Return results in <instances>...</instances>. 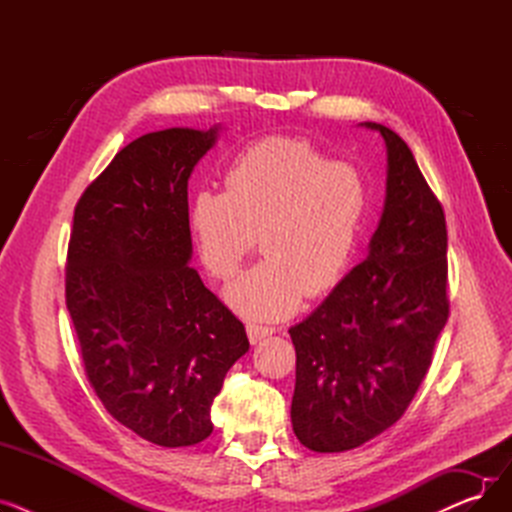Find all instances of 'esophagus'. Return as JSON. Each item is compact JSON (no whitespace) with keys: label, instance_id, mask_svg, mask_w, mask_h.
<instances>
[{"label":"esophagus","instance_id":"esophagus-1","mask_svg":"<svg viewBox=\"0 0 512 512\" xmlns=\"http://www.w3.org/2000/svg\"><path fill=\"white\" fill-rule=\"evenodd\" d=\"M276 330L270 328V326H257V324H249L247 326V334H249V340L251 344H259L261 340H265L267 336H272Z\"/></svg>","mask_w":512,"mask_h":512}]
</instances>
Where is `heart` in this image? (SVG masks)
I'll return each mask as SVG.
<instances>
[{
  "instance_id": "obj_1",
  "label": "heart",
  "mask_w": 512,
  "mask_h": 512,
  "mask_svg": "<svg viewBox=\"0 0 512 512\" xmlns=\"http://www.w3.org/2000/svg\"><path fill=\"white\" fill-rule=\"evenodd\" d=\"M226 191H197L188 205L197 253L207 272L230 280L257 234L265 257L226 288L247 319H278L303 294L330 292L363 236L369 182L346 161L303 139L270 137L242 149L226 170Z\"/></svg>"
}]
</instances>
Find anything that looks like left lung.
<instances>
[{"label": "left lung", "mask_w": 512, "mask_h": 512, "mask_svg": "<svg viewBox=\"0 0 512 512\" xmlns=\"http://www.w3.org/2000/svg\"><path fill=\"white\" fill-rule=\"evenodd\" d=\"M386 143V199L365 261L301 324L290 419L315 452L353 450L394 425L432 365L448 319L446 220L398 134Z\"/></svg>", "instance_id": "1"}]
</instances>
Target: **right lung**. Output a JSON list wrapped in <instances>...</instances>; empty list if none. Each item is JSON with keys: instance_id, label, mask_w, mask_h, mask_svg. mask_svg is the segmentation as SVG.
<instances>
[{"instance_id": "add662e5", "label": "right lung", "mask_w": 512, "mask_h": 512, "mask_svg": "<svg viewBox=\"0 0 512 512\" xmlns=\"http://www.w3.org/2000/svg\"><path fill=\"white\" fill-rule=\"evenodd\" d=\"M220 137L166 128L126 145L74 209L66 305L103 407L147 442L193 446L249 351L242 321L191 267L188 178Z\"/></svg>"}]
</instances>
